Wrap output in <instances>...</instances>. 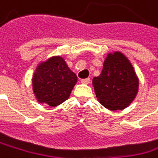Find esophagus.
<instances>
[{
	"label": "esophagus",
	"mask_w": 158,
	"mask_h": 158,
	"mask_svg": "<svg viewBox=\"0 0 158 158\" xmlns=\"http://www.w3.org/2000/svg\"><path fill=\"white\" fill-rule=\"evenodd\" d=\"M81 83H82V84H85V85H87V84L90 83V79H89V78L82 79V80H81Z\"/></svg>",
	"instance_id": "esophagus-1"
}]
</instances>
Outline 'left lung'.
I'll use <instances>...</instances> for the list:
<instances>
[{"label":"left lung","instance_id":"1","mask_svg":"<svg viewBox=\"0 0 158 158\" xmlns=\"http://www.w3.org/2000/svg\"><path fill=\"white\" fill-rule=\"evenodd\" d=\"M97 100L111 111L124 110L139 91V78L128 58L121 52L109 53L101 74L92 80Z\"/></svg>","mask_w":158,"mask_h":158}]
</instances>
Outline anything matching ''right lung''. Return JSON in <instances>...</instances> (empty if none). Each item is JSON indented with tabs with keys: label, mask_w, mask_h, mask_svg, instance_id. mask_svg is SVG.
<instances>
[{
	"label": "right lung",
	"mask_w": 158,
	"mask_h": 158,
	"mask_svg": "<svg viewBox=\"0 0 158 158\" xmlns=\"http://www.w3.org/2000/svg\"><path fill=\"white\" fill-rule=\"evenodd\" d=\"M31 82L37 102L56 107L69 98L77 76L61 56H53L38 64Z\"/></svg>",
	"instance_id": "obj_1"
}]
</instances>
